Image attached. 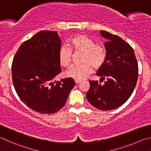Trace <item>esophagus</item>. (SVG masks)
<instances>
[{"label": "esophagus", "mask_w": 151, "mask_h": 151, "mask_svg": "<svg viewBox=\"0 0 151 151\" xmlns=\"http://www.w3.org/2000/svg\"><path fill=\"white\" fill-rule=\"evenodd\" d=\"M80 82H81V80H75V83H76V84H78L79 83H80Z\"/></svg>", "instance_id": "obj_1"}]
</instances>
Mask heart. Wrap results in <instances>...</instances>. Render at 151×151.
Returning a JSON list of instances; mask_svg holds the SVG:
<instances>
[{
  "label": "heart",
  "mask_w": 151,
  "mask_h": 151,
  "mask_svg": "<svg viewBox=\"0 0 151 151\" xmlns=\"http://www.w3.org/2000/svg\"><path fill=\"white\" fill-rule=\"evenodd\" d=\"M71 48L76 52H83L82 62L80 65H73L65 71V75L74 80H81L86 78L92 71V65L98 68L104 64L106 58V50L104 45L95 43L90 37L85 34H78L70 40ZM72 50L67 46H61L58 52L60 64L68 67L71 62Z\"/></svg>",
  "instance_id": "heart-1"
}]
</instances>
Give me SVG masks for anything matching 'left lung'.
Instances as JSON below:
<instances>
[{
    "instance_id": "1",
    "label": "left lung",
    "mask_w": 151,
    "mask_h": 151,
    "mask_svg": "<svg viewBox=\"0 0 151 151\" xmlns=\"http://www.w3.org/2000/svg\"><path fill=\"white\" fill-rule=\"evenodd\" d=\"M100 34L107 40L106 58L97 75L107 81L104 85L89 81L86 97L97 109L109 111L121 106L131 96L138 79V63L133 49L122 38L105 30Z\"/></svg>"
}]
</instances>
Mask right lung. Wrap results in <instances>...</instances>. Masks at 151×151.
Wrapping results in <instances>:
<instances>
[{"mask_svg":"<svg viewBox=\"0 0 151 151\" xmlns=\"http://www.w3.org/2000/svg\"><path fill=\"white\" fill-rule=\"evenodd\" d=\"M62 40L54 31H40L20 45L12 65L13 85L31 109L53 114L64 106L75 81L68 78L55 83L61 69L58 52Z\"/></svg>","mask_w":151,"mask_h":151,"instance_id":"add662e5","label":"right lung"}]
</instances>
